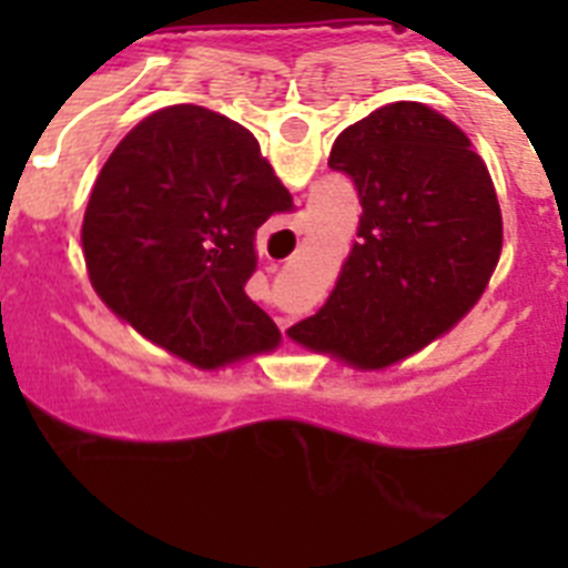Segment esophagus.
I'll return each instance as SVG.
<instances>
[{
	"label": "esophagus",
	"instance_id": "esophagus-1",
	"mask_svg": "<svg viewBox=\"0 0 568 568\" xmlns=\"http://www.w3.org/2000/svg\"><path fill=\"white\" fill-rule=\"evenodd\" d=\"M270 270H275V264H273V267H270ZM281 329H284V321H281Z\"/></svg>",
	"mask_w": 568,
	"mask_h": 568
}]
</instances>
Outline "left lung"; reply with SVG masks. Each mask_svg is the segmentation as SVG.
<instances>
[{"label":"left lung","instance_id":"obj_1","mask_svg":"<svg viewBox=\"0 0 568 568\" xmlns=\"http://www.w3.org/2000/svg\"><path fill=\"white\" fill-rule=\"evenodd\" d=\"M329 168L358 190V241L327 304L290 327V338L381 369L478 304L504 244L498 195L464 130L418 102L349 124Z\"/></svg>","mask_w":568,"mask_h":568}]
</instances>
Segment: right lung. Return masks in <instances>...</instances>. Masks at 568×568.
<instances>
[{
    "label": "right lung",
    "instance_id": "add662e5",
    "mask_svg": "<svg viewBox=\"0 0 568 568\" xmlns=\"http://www.w3.org/2000/svg\"><path fill=\"white\" fill-rule=\"evenodd\" d=\"M293 195L255 135L199 104L155 110L99 173L82 222L99 298L168 353L215 369L281 333L250 301L255 233Z\"/></svg>",
    "mask_w": 568,
    "mask_h": 568
}]
</instances>
